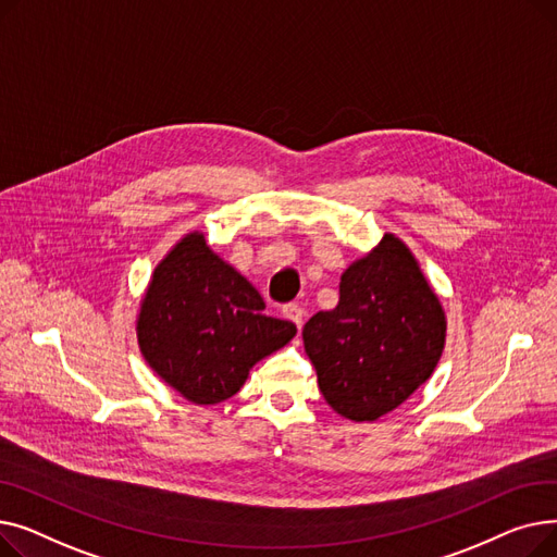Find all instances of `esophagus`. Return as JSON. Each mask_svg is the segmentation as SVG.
Segmentation results:
<instances>
[{
    "instance_id": "obj_1",
    "label": "esophagus",
    "mask_w": 557,
    "mask_h": 557,
    "mask_svg": "<svg viewBox=\"0 0 557 557\" xmlns=\"http://www.w3.org/2000/svg\"><path fill=\"white\" fill-rule=\"evenodd\" d=\"M284 315L290 320V323H296V327H302V318H305V309L300 305H286L284 307Z\"/></svg>"
}]
</instances>
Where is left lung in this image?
Here are the masks:
<instances>
[{
  "mask_svg": "<svg viewBox=\"0 0 557 557\" xmlns=\"http://www.w3.org/2000/svg\"><path fill=\"white\" fill-rule=\"evenodd\" d=\"M445 336L441 298L391 232L343 271L338 305L302 330L320 393L355 422H374L411 397L441 361Z\"/></svg>",
  "mask_w": 557,
  "mask_h": 557,
  "instance_id": "left-lung-1",
  "label": "left lung"
}]
</instances>
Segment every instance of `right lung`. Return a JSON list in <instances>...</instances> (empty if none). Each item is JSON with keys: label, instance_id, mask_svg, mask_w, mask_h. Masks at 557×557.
<instances>
[{"label": "right lung", "instance_id": "obj_1", "mask_svg": "<svg viewBox=\"0 0 557 557\" xmlns=\"http://www.w3.org/2000/svg\"><path fill=\"white\" fill-rule=\"evenodd\" d=\"M263 309L259 290L194 230L164 255L144 290L135 320L139 352L187 401H225L255 363L298 332Z\"/></svg>", "mask_w": 557, "mask_h": 557}]
</instances>
